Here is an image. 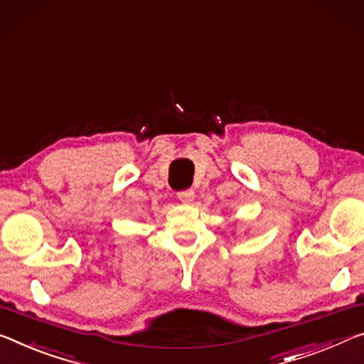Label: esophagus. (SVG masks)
<instances>
[{
  "instance_id": "34e87169",
  "label": "esophagus",
  "mask_w": 364,
  "mask_h": 364,
  "mask_svg": "<svg viewBox=\"0 0 364 364\" xmlns=\"http://www.w3.org/2000/svg\"><path fill=\"white\" fill-rule=\"evenodd\" d=\"M178 199H180L183 204H191L194 200V191L193 189H184V191L178 193Z\"/></svg>"
}]
</instances>
